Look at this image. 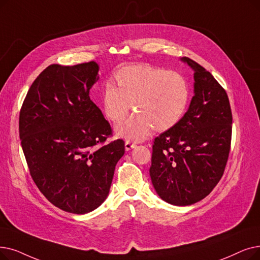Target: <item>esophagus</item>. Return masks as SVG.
<instances>
[{
	"instance_id": "1",
	"label": "esophagus",
	"mask_w": 260,
	"mask_h": 260,
	"mask_svg": "<svg viewBox=\"0 0 260 260\" xmlns=\"http://www.w3.org/2000/svg\"><path fill=\"white\" fill-rule=\"evenodd\" d=\"M135 146H136V144H135V143H133L131 141H125V150L126 151H129V150L134 149Z\"/></svg>"
}]
</instances>
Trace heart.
Listing matches in <instances>:
<instances>
[{
    "label": "heart",
    "mask_w": 260,
    "mask_h": 260,
    "mask_svg": "<svg viewBox=\"0 0 260 260\" xmlns=\"http://www.w3.org/2000/svg\"><path fill=\"white\" fill-rule=\"evenodd\" d=\"M116 81L118 87L108 81L102 92L103 109L108 119L121 121L132 105L136 110L116 126L119 137L143 140L153 128L157 132L172 128L185 114L189 86L178 72L146 64L129 66L116 74Z\"/></svg>",
    "instance_id": "heart-1"
}]
</instances>
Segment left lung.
Wrapping results in <instances>:
<instances>
[{"instance_id":"obj_1","label":"left lung","mask_w":260,"mask_h":260,"mask_svg":"<svg viewBox=\"0 0 260 260\" xmlns=\"http://www.w3.org/2000/svg\"><path fill=\"white\" fill-rule=\"evenodd\" d=\"M193 93L184 117L156 137L150 176L156 193L175 206L194 204L221 179L231 148L233 117L229 96L210 72L188 57Z\"/></svg>"}]
</instances>
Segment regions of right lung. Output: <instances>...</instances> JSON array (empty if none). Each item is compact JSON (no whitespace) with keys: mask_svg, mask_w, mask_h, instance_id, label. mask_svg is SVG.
Masks as SVG:
<instances>
[{"mask_svg":"<svg viewBox=\"0 0 260 260\" xmlns=\"http://www.w3.org/2000/svg\"><path fill=\"white\" fill-rule=\"evenodd\" d=\"M99 81L94 61L51 64L28 90L19 118L22 150L34 182L52 204L84 214L106 200L121 139L103 144L111 127L89 91Z\"/></svg>","mask_w":260,"mask_h":260,"instance_id":"right-lung-1","label":"right lung"}]
</instances>
